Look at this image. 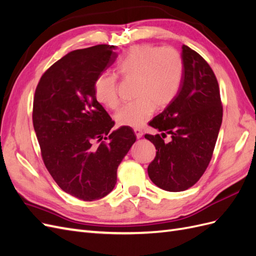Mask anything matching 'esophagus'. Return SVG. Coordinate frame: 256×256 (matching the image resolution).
<instances>
[{
	"instance_id": "34e87169",
	"label": "esophagus",
	"mask_w": 256,
	"mask_h": 256,
	"mask_svg": "<svg viewBox=\"0 0 256 256\" xmlns=\"http://www.w3.org/2000/svg\"><path fill=\"white\" fill-rule=\"evenodd\" d=\"M134 134H136V138H142V136H143V131H142L140 128H134Z\"/></svg>"
}]
</instances>
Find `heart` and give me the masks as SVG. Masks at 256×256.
Instances as JSON below:
<instances>
[{
  "label": "heart",
  "instance_id": "1",
  "mask_svg": "<svg viewBox=\"0 0 256 256\" xmlns=\"http://www.w3.org/2000/svg\"><path fill=\"white\" fill-rule=\"evenodd\" d=\"M124 79H136L134 102L122 106L115 120L120 126L140 127L154 112V108L168 106L180 90L184 64L182 54L172 47L138 44L130 48L116 64ZM98 102L110 108H118V78L116 74H100L94 84Z\"/></svg>",
  "mask_w": 256,
  "mask_h": 256
}]
</instances>
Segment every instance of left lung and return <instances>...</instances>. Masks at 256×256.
<instances>
[{
    "mask_svg": "<svg viewBox=\"0 0 256 256\" xmlns=\"http://www.w3.org/2000/svg\"><path fill=\"white\" fill-rule=\"evenodd\" d=\"M184 64L180 92L148 125L160 134H145L156 147L147 172L166 191L180 192L194 184L212 160L222 122L219 84L212 67L198 52L182 46ZM170 134L172 141L164 142Z\"/></svg>",
    "mask_w": 256,
    "mask_h": 256,
    "instance_id": "1",
    "label": "left lung"
}]
</instances>
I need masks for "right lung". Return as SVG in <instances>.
Here are the masks:
<instances>
[{
	"instance_id": "obj_1",
	"label": "right lung",
	"mask_w": 256,
	"mask_h": 256,
	"mask_svg": "<svg viewBox=\"0 0 256 256\" xmlns=\"http://www.w3.org/2000/svg\"><path fill=\"white\" fill-rule=\"evenodd\" d=\"M115 47L97 44L67 53L37 84L33 126L44 164L58 187L95 200L113 190L118 168L136 136L114 122L95 97L97 76L118 58Z\"/></svg>"
}]
</instances>
